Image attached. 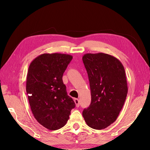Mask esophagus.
Masks as SVG:
<instances>
[{
    "label": "esophagus",
    "instance_id": "esophagus-1",
    "mask_svg": "<svg viewBox=\"0 0 150 150\" xmlns=\"http://www.w3.org/2000/svg\"><path fill=\"white\" fill-rule=\"evenodd\" d=\"M74 103L76 104V107H79V100L78 99H74Z\"/></svg>",
    "mask_w": 150,
    "mask_h": 150
}]
</instances>
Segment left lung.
<instances>
[{
	"label": "left lung",
	"mask_w": 150,
	"mask_h": 150,
	"mask_svg": "<svg viewBox=\"0 0 150 150\" xmlns=\"http://www.w3.org/2000/svg\"><path fill=\"white\" fill-rule=\"evenodd\" d=\"M91 94L90 106L83 111L88 126L103 129L114 122L125 102L128 85L123 65L115 57L102 52L85 54Z\"/></svg>",
	"instance_id": "left-lung-1"
}]
</instances>
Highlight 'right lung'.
Instances as JSON below:
<instances>
[{
	"mask_svg": "<svg viewBox=\"0 0 150 150\" xmlns=\"http://www.w3.org/2000/svg\"><path fill=\"white\" fill-rule=\"evenodd\" d=\"M72 59L69 54L44 53L35 57L29 67L26 92L31 111L35 120L49 130L64 126L75 107L62 81Z\"/></svg>",
	"mask_w": 150,
	"mask_h": 150,
	"instance_id": "obj_1",
	"label": "right lung"
}]
</instances>
